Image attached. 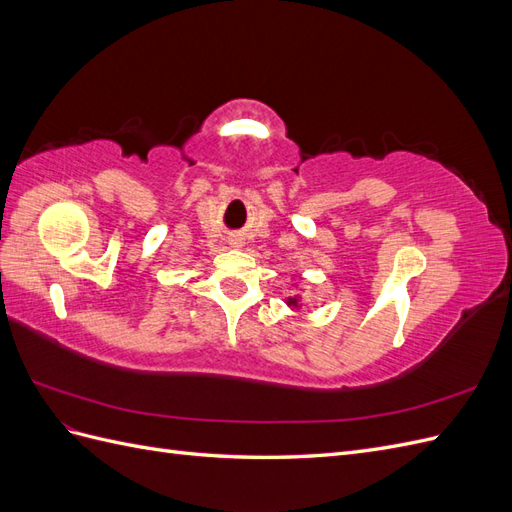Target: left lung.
I'll return each mask as SVG.
<instances>
[{
	"mask_svg": "<svg viewBox=\"0 0 512 512\" xmlns=\"http://www.w3.org/2000/svg\"><path fill=\"white\" fill-rule=\"evenodd\" d=\"M286 303H288V307H292V309L301 307V305H299V297H288V299H286Z\"/></svg>",
	"mask_w": 512,
	"mask_h": 512,
	"instance_id": "8db88e82",
	"label": "left lung"
}]
</instances>
